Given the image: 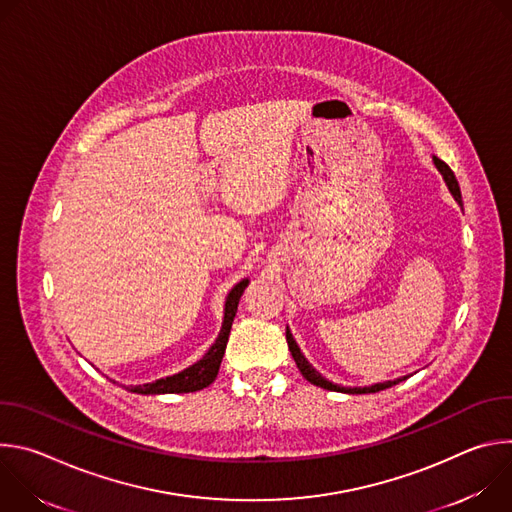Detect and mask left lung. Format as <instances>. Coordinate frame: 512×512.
Instances as JSON below:
<instances>
[{"label":"left lung","instance_id":"left-lung-1","mask_svg":"<svg viewBox=\"0 0 512 512\" xmlns=\"http://www.w3.org/2000/svg\"><path fill=\"white\" fill-rule=\"evenodd\" d=\"M433 164H435V168L440 170V174L444 176V180H446V184H448V188H450V192H452V196L458 200V204H462V192H460V186H458V180H456V176H454V172H452V168L446 164V162H442L440 158H435L433 156ZM285 338H287V346H289V352H291V356H294V360H296V364H298V369H300V373L304 375V379L306 381H310L312 385H316V387H322V389H328V391H338V393H350V395H360V393H377V391H383V389H389V387H393V385H397L399 381H403V379H397V381H387V383H377V385H371V387H340V385H334V383H330L328 379H324L312 364L306 360V356L302 354V350H300V346L296 344V340H294V336H291V332H289V328L285 330Z\"/></svg>","mask_w":512,"mask_h":512}]
</instances>
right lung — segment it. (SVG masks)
I'll return each instance as SVG.
<instances>
[{
    "label": "right lung",
    "instance_id": "add662e5",
    "mask_svg": "<svg viewBox=\"0 0 512 512\" xmlns=\"http://www.w3.org/2000/svg\"><path fill=\"white\" fill-rule=\"evenodd\" d=\"M247 285H249V279H243L231 289V294L227 296V302H225V320H223L221 334H218L214 344L208 348V352L198 362H194L192 367L184 369L178 375L158 379L154 383L131 387V391L141 393V395H160V393H192V391H200V389L208 387L216 379L218 369H221V362H223L225 348H227L229 334H231V326H233V320L237 314V306H239V300H241Z\"/></svg>",
    "mask_w": 512,
    "mask_h": 512
}]
</instances>
